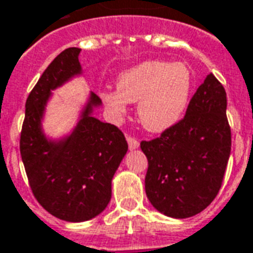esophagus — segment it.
<instances>
[{
    "mask_svg": "<svg viewBox=\"0 0 253 253\" xmlns=\"http://www.w3.org/2000/svg\"><path fill=\"white\" fill-rule=\"evenodd\" d=\"M126 142H128V146H129L130 150H136L139 147V142H137L135 137L126 136Z\"/></svg>",
    "mask_w": 253,
    "mask_h": 253,
    "instance_id": "34e87169",
    "label": "esophagus"
}]
</instances>
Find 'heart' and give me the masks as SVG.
Returning <instances> with one entry per match:
<instances>
[{
	"instance_id": "heart-1",
	"label": "heart",
	"mask_w": 253,
	"mask_h": 253,
	"mask_svg": "<svg viewBox=\"0 0 253 253\" xmlns=\"http://www.w3.org/2000/svg\"><path fill=\"white\" fill-rule=\"evenodd\" d=\"M193 92V74L184 63L146 60L123 71L117 90L102 92L104 106L114 118L137 103V116L144 129L154 133L175 126L184 116Z\"/></svg>"
}]
</instances>
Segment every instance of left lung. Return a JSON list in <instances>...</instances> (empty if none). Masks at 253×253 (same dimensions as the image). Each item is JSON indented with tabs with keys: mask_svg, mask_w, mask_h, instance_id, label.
I'll use <instances>...</instances> for the list:
<instances>
[{
	"mask_svg": "<svg viewBox=\"0 0 253 253\" xmlns=\"http://www.w3.org/2000/svg\"><path fill=\"white\" fill-rule=\"evenodd\" d=\"M226 109V90L210 74L191 97L182 121L140 143L149 161L146 196L158 212L186 219L216 197L231 150Z\"/></svg>",
	"mask_w": 253,
	"mask_h": 253,
	"instance_id": "8db88e82",
	"label": "left lung"
}]
</instances>
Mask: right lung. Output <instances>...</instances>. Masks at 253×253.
Returning a JSON list of instances; mask_svg holds the SVG:
<instances>
[{"instance_id":"right-lung-1","label":"right lung","mask_w":253,"mask_h":253,"mask_svg":"<svg viewBox=\"0 0 253 253\" xmlns=\"http://www.w3.org/2000/svg\"><path fill=\"white\" fill-rule=\"evenodd\" d=\"M80 48H67L46 67L26 102L20 154L37 201L66 222H85L102 213L111 200V180L128 151L116 125L93 117L102 106L90 92L70 133L52 139L42 121L52 90L83 76Z\"/></svg>"}]
</instances>
